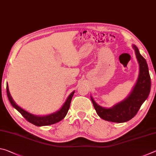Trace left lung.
<instances>
[{"instance_id": "obj_1", "label": "left lung", "mask_w": 156, "mask_h": 156, "mask_svg": "<svg viewBox=\"0 0 156 156\" xmlns=\"http://www.w3.org/2000/svg\"><path fill=\"white\" fill-rule=\"evenodd\" d=\"M140 66V73L131 94L122 102L110 109L99 106L91 97L97 114L102 119L113 122H125L136 115L142 103L149 96L151 89V78L146 60L140 54L138 47L133 45Z\"/></svg>"}]
</instances>
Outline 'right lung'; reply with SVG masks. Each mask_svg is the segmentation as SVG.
<instances>
[{
    "label": "right lung",
    "mask_w": 156,
    "mask_h": 156,
    "mask_svg": "<svg viewBox=\"0 0 156 156\" xmlns=\"http://www.w3.org/2000/svg\"><path fill=\"white\" fill-rule=\"evenodd\" d=\"M74 92L75 91H73L72 93L69 95V96L68 97V98L66 100V102H65V104L63 105L61 109L59 111H58L57 112L51 113V114L48 115L37 116L26 112V111L23 109L22 108H20L19 106H18V105L15 103L14 100H12L11 96H10L8 86H7V94L10 103L12 104V106L14 107L18 111V112L20 113V114L22 115L28 122H30L31 124H33V125L38 126L51 125H53V124L58 122L59 121L62 120L63 118L65 117V115H67L68 110L69 109L71 101H72V97L73 96Z\"/></svg>",
    "instance_id": "add662e5"
}]
</instances>
